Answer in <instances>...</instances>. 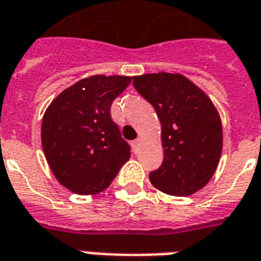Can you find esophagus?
Returning <instances> with one entry per match:
<instances>
[{
  "mask_svg": "<svg viewBox=\"0 0 261 261\" xmlns=\"http://www.w3.org/2000/svg\"><path fill=\"white\" fill-rule=\"evenodd\" d=\"M141 144H142V139H141V138H137L134 142L131 144V145H133V150H134L135 153L139 150V146H141Z\"/></svg>",
  "mask_w": 261,
  "mask_h": 261,
  "instance_id": "1",
  "label": "esophagus"
}]
</instances>
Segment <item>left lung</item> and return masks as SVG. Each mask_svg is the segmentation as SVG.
<instances>
[{
	"mask_svg": "<svg viewBox=\"0 0 261 261\" xmlns=\"http://www.w3.org/2000/svg\"><path fill=\"white\" fill-rule=\"evenodd\" d=\"M139 94L153 105L162 124L164 160L150 184L175 197L201 190L218 168L223 148L219 112L211 98L182 73L133 76Z\"/></svg>",
	"mask_w": 261,
	"mask_h": 261,
	"instance_id": "obj_1",
	"label": "left lung"
}]
</instances>
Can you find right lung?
Listing matches in <instances>:
<instances>
[{
	"instance_id": "right-lung-1",
	"label": "right lung",
	"mask_w": 261,
	"mask_h": 261,
	"mask_svg": "<svg viewBox=\"0 0 261 261\" xmlns=\"http://www.w3.org/2000/svg\"><path fill=\"white\" fill-rule=\"evenodd\" d=\"M131 82L122 75H93L61 91L45 111L41 142L60 185L97 194L130 159V146L111 119V105Z\"/></svg>"
}]
</instances>
